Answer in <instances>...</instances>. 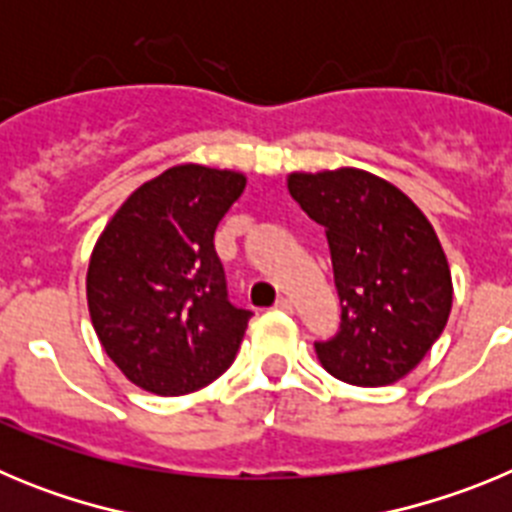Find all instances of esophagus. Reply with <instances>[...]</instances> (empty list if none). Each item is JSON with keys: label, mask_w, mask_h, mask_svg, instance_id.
<instances>
[{"label": "esophagus", "mask_w": 512, "mask_h": 512, "mask_svg": "<svg viewBox=\"0 0 512 512\" xmlns=\"http://www.w3.org/2000/svg\"><path fill=\"white\" fill-rule=\"evenodd\" d=\"M274 310L292 312V310H295V305H292V300H287V297H279V300L274 302Z\"/></svg>", "instance_id": "1"}]
</instances>
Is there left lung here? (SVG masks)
I'll return each instance as SVG.
<instances>
[{
  "instance_id": "left-lung-1",
  "label": "left lung",
  "mask_w": 512,
  "mask_h": 512,
  "mask_svg": "<svg viewBox=\"0 0 512 512\" xmlns=\"http://www.w3.org/2000/svg\"><path fill=\"white\" fill-rule=\"evenodd\" d=\"M292 200L323 225L341 323L315 341L341 382L382 387L420 364L451 312V271L410 197L359 169L289 174Z\"/></svg>"
}]
</instances>
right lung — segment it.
Returning <instances> with one entry per match:
<instances>
[{
  "mask_svg": "<svg viewBox=\"0 0 512 512\" xmlns=\"http://www.w3.org/2000/svg\"><path fill=\"white\" fill-rule=\"evenodd\" d=\"M246 176L182 164L130 194L99 235L87 300L99 343L153 395L200 390L233 364L251 310L228 300L215 230Z\"/></svg>",
  "mask_w": 512,
  "mask_h": 512,
  "instance_id": "add662e5",
  "label": "right lung"
}]
</instances>
